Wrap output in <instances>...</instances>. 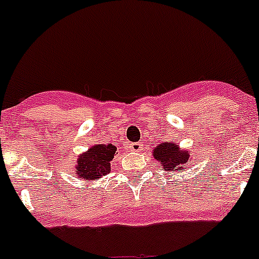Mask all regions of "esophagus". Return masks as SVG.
<instances>
[{
  "mask_svg": "<svg viewBox=\"0 0 259 259\" xmlns=\"http://www.w3.org/2000/svg\"><path fill=\"white\" fill-rule=\"evenodd\" d=\"M142 148H144V145H142L141 142H134V144H131V145H130V149H131L132 151H136V153L141 151Z\"/></svg>",
  "mask_w": 259,
  "mask_h": 259,
  "instance_id": "1",
  "label": "esophagus"
}]
</instances>
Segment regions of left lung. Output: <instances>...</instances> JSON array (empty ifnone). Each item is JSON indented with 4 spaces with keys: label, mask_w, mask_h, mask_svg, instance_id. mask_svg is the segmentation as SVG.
<instances>
[{
    "label": "left lung",
    "mask_w": 259,
    "mask_h": 259,
    "mask_svg": "<svg viewBox=\"0 0 259 259\" xmlns=\"http://www.w3.org/2000/svg\"><path fill=\"white\" fill-rule=\"evenodd\" d=\"M153 156L164 170L184 169L185 165L191 162L189 151L180 149V146L172 141L159 144L156 148H154Z\"/></svg>",
    "instance_id": "8db88e82"
}]
</instances>
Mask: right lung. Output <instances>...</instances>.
Wrapping results in <instances>:
<instances>
[{
    "mask_svg": "<svg viewBox=\"0 0 259 259\" xmlns=\"http://www.w3.org/2000/svg\"><path fill=\"white\" fill-rule=\"evenodd\" d=\"M117 148L111 144L94 145L82 153L77 159L75 175L79 179L99 180L110 173V162L113 160Z\"/></svg>",
    "mask_w": 259,
    "mask_h": 259,
    "instance_id": "obj_1",
    "label": "right lung"
}]
</instances>
